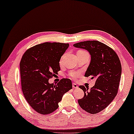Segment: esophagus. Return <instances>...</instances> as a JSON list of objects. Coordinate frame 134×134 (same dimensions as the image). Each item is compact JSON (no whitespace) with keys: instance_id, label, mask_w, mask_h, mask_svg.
Listing matches in <instances>:
<instances>
[{"instance_id":"1","label":"esophagus","mask_w":134,"mask_h":134,"mask_svg":"<svg viewBox=\"0 0 134 134\" xmlns=\"http://www.w3.org/2000/svg\"><path fill=\"white\" fill-rule=\"evenodd\" d=\"M72 87L74 88H78V85H77L76 83H72Z\"/></svg>"}]
</instances>
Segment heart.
<instances>
[{
    "mask_svg": "<svg viewBox=\"0 0 134 134\" xmlns=\"http://www.w3.org/2000/svg\"><path fill=\"white\" fill-rule=\"evenodd\" d=\"M60 63H61V62H60ZM75 76H76V74H75L74 73H72V74H71V76L72 77H74Z\"/></svg>",
    "mask_w": 134,
    "mask_h": 134,
    "instance_id": "1",
    "label": "heart"
}]
</instances>
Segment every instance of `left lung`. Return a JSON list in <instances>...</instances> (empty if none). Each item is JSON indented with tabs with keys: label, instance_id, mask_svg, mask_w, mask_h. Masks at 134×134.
<instances>
[{
	"label": "left lung",
	"instance_id": "left-lung-1",
	"mask_svg": "<svg viewBox=\"0 0 134 134\" xmlns=\"http://www.w3.org/2000/svg\"><path fill=\"white\" fill-rule=\"evenodd\" d=\"M74 46L87 50L91 62L85 76L96 80L90 90L79 86L84 97L78 100L80 107L91 114L102 111L114 99L118 93L121 75V65L116 52L98 41H87L74 44Z\"/></svg>",
	"mask_w": 134,
	"mask_h": 134
}]
</instances>
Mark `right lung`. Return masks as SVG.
I'll return each mask as SVG.
<instances>
[{
  "label": "right lung",
  "instance_id": "obj_1",
  "mask_svg": "<svg viewBox=\"0 0 134 134\" xmlns=\"http://www.w3.org/2000/svg\"><path fill=\"white\" fill-rule=\"evenodd\" d=\"M69 44L44 43L26 51L20 62L21 87L29 105L38 113L49 114L58 109L65 93L72 89V82L63 79L57 84L49 79L60 70L61 57Z\"/></svg>",
  "mask_w": 134,
  "mask_h": 134
}]
</instances>
